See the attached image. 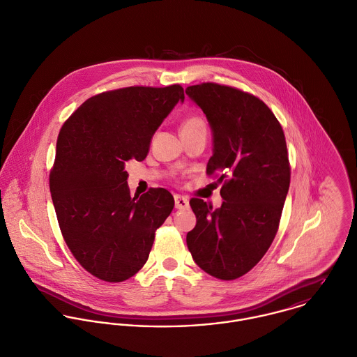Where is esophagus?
I'll use <instances>...</instances> for the list:
<instances>
[{"instance_id": "34e87169", "label": "esophagus", "mask_w": 357, "mask_h": 357, "mask_svg": "<svg viewBox=\"0 0 357 357\" xmlns=\"http://www.w3.org/2000/svg\"><path fill=\"white\" fill-rule=\"evenodd\" d=\"M174 204H176V208L183 211V209H187L190 206V202L187 198L181 197V195H174Z\"/></svg>"}]
</instances>
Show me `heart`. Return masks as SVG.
<instances>
[{
    "instance_id": "b5f03b06",
    "label": "heart",
    "mask_w": 357,
    "mask_h": 357,
    "mask_svg": "<svg viewBox=\"0 0 357 357\" xmlns=\"http://www.w3.org/2000/svg\"><path fill=\"white\" fill-rule=\"evenodd\" d=\"M194 127H205V121L201 119V118H197V116L190 118V119H187L183 123L181 130H184V128H194Z\"/></svg>"
}]
</instances>
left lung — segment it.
<instances>
[{
	"label": "left lung",
	"instance_id": "left-lung-1",
	"mask_svg": "<svg viewBox=\"0 0 357 357\" xmlns=\"http://www.w3.org/2000/svg\"><path fill=\"white\" fill-rule=\"evenodd\" d=\"M185 94L212 130L206 173H220L223 183L220 208L190 201L197 225L187 246L204 271L236 280L257 264L278 230L291 178L284 131L263 101L237 89L204 83Z\"/></svg>",
	"mask_w": 357,
	"mask_h": 357
}]
</instances>
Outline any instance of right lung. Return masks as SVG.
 <instances>
[{
	"instance_id": "obj_1",
	"label": "right lung",
	"mask_w": 357,
	"mask_h": 357,
	"mask_svg": "<svg viewBox=\"0 0 357 357\" xmlns=\"http://www.w3.org/2000/svg\"><path fill=\"white\" fill-rule=\"evenodd\" d=\"M178 102V84L107 91L83 102L59 131L50 174L54 208L70 252L100 280L132 277L174 208L165 188L131 198L124 167L146 158L155 131Z\"/></svg>"
}]
</instances>
